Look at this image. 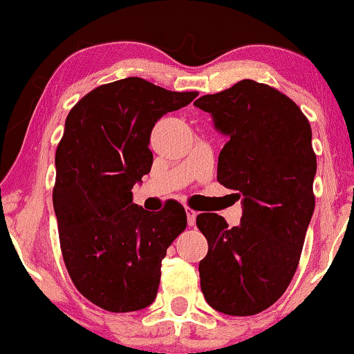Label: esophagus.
Listing matches in <instances>:
<instances>
[{"label":"esophagus","mask_w":354,"mask_h":354,"mask_svg":"<svg viewBox=\"0 0 354 354\" xmlns=\"http://www.w3.org/2000/svg\"><path fill=\"white\" fill-rule=\"evenodd\" d=\"M196 211H193L191 208H186V216H188V225L189 226H194V223H196Z\"/></svg>","instance_id":"esophagus-1"}]
</instances>
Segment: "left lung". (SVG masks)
Returning <instances> with one entry per match:
<instances>
[{"mask_svg":"<svg viewBox=\"0 0 354 354\" xmlns=\"http://www.w3.org/2000/svg\"><path fill=\"white\" fill-rule=\"evenodd\" d=\"M194 106L209 113L214 129L228 138L218 181L236 189L243 205L233 228L216 213L198 214L208 239L201 291L216 311L251 316L278 301L298 268L315 211L311 126L288 96L253 80L201 96Z\"/></svg>","mask_w":354,"mask_h":354,"instance_id":"left-lung-1","label":"left lung"}]
</instances>
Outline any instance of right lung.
Returning a JSON list of instances; mask_svg holds the SVG:
<instances>
[{"instance_id":"right-lung-1","label":"right lung","mask_w":354,"mask_h":354,"mask_svg":"<svg viewBox=\"0 0 354 354\" xmlns=\"http://www.w3.org/2000/svg\"><path fill=\"white\" fill-rule=\"evenodd\" d=\"M196 96L124 78L93 89L66 118L53 189L61 253L76 290L103 310L138 311L156 298L186 213L176 201L146 211L131 189L151 169L154 123Z\"/></svg>"}]
</instances>
